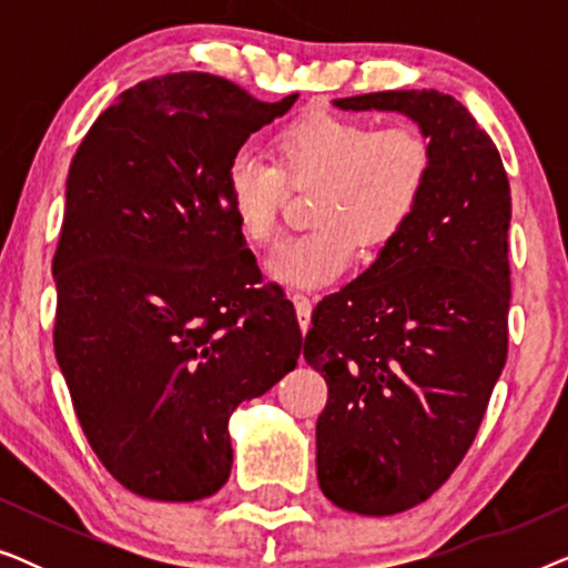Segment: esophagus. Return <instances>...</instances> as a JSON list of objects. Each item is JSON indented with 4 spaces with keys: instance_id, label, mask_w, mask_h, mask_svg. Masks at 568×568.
Returning a JSON list of instances; mask_svg holds the SVG:
<instances>
[{
    "instance_id": "esophagus-1",
    "label": "esophagus",
    "mask_w": 568,
    "mask_h": 568,
    "mask_svg": "<svg viewBox=\"0 0 568 568\" xmlns=\"http://www.w3.org/2000/svg\"><path fill=\"white\" fill-rule=\"evenodd\" d=\"M292 302H294V310H297L300 328H302V333H307V328H310V313H313V300H310V294H305V292H294L292 294Z\"/></svg>"
}]
</instances>
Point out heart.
<instances>
[{
    "instance_id": "heart-1",
    "label": "heart",
    "mask_w": 568,
    "mask_h": 568,
    "mask_svg": "<svg viewBox=\"0 0 568 568\" xmlns=\"http://www.w3.org/2000/svg\"><path fill=\"white\" fill-rule=\"evenodd\" d=\"M271 162L237 158L227 173V204L253 245L276 235L286 183L307 189L315 224L271 255V276L317 286L344 274L356 245L377 251L416 214L434 170L429 136L410 123L375 129L328 111L305 113L276 131Z\"/></svg>"
}]
</instances>
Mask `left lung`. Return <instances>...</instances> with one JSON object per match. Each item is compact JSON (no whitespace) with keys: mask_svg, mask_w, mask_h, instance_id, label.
I'll list each match as a JSON object with an SVG mask.
<instances>
[{"mask_svg":"<svg viewBox=\"0 0 568 568\" xmlns=\"http://www.w3.org/2000/svg\"><path fill=\"white\" fill-rule=\"evenodd\" d=\"M398 111L434 150L416 214L377 261L325 297L305 362L328 385L317 416V480L356 515L429 499L468 453L509 346L507 170L468 108L437 90L333 100Z\"/></svg>","mask_w":568,"mask_h":568,"instance_id":"1","label":"left lung"}]
</instances>
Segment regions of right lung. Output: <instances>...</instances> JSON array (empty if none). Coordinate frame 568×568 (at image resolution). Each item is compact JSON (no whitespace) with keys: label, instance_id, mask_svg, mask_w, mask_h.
Wrapping results in <instances>:
<instances>
[{"label":"right lung","instance_id":"obj_1","mask_svg":"<svg viewBox=\"0 0 568 568\" xmlns=\"http://www.w3.org/2000/svg\"><path fill=\"white\" fill-rule=\"evenodd\" d=\"M294 100L206 72L152 77L69 165L53 348L92 453L144 499L220 491L230 414L297 367L294 305L261 284L227 204L240 146Z\"/></svg>","mask_w":568,"mask_h":568}]
</instances>
